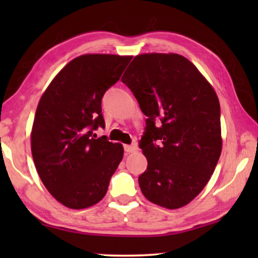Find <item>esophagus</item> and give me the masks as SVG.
<instances>
[{"label": "esophagus", "instance_id": "1", "mask_svg": "<svg viewBox=\"0 0 258 258\" xmlns=\"http://www.w3.org/2000/svg\"><path fill=\"white\" fill-rule=\"evenodd\" d=\"M137 149H139V147H137L136 144H132V146H124V150H125L128 154L135 153V151H136Z\"/></svg>", "mask_w": 258, "mask_h": 258}]
</instances>
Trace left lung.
I'll list each match as a JSON object with an SVG mask.
<instances>
[{
	"label": "left lung",
	"instance_id": "obj_1",
	"mask_svg": "<svg viewBox=\"0 0 258 258\" xmlns=\"http://www.w3.org/2000/svg\"><path fill=\"white\" fill-rule=\"evenodd\" d=\"M122 82L147 116L140 142L147 170L139 183L148 201L167 209L191 202L204 189L222 151L216 91L184 56L134 57Z\"/></svg>",
	"mask_w": 258,
	"mask_h": 258
}]
</instances>
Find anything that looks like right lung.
Returning a JSON list of instances; mask_svg holds the SVG:
<instances>
[{"label": "right lung", "mask_w": 258, "mask_h": 258, "mask_svg": "<svg viewBox=\"0 0 258 258\" xmlns=\"http://www.w3.org/2000/svg\"><path fill=\"white\" fill-rule=\"evenodd\" d=\"M133 56L86 54L54 77L38 102L31 154L42 183L70 209H86L107 194L123 158V146L93 135L104 126L102 97Z\"/></svg>", "instance_id": "1"}]
</instances>
